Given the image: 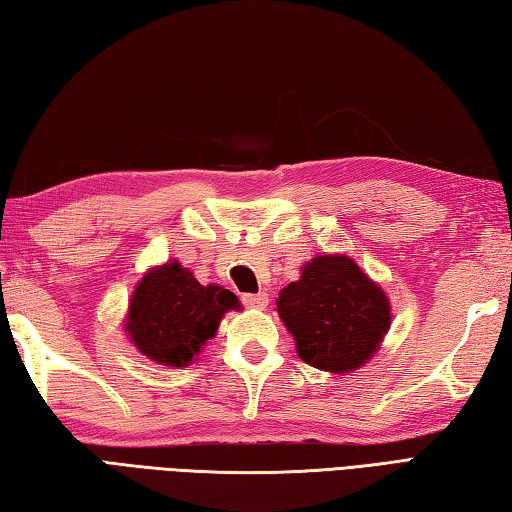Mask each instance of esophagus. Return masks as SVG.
<instances>
[{"instance_id":"esophagus-1","label":"esophagus","mask_w":512,"mask_h":512,"mask_svg":"<svg viewBox=\"0 0 512 512\" xmlns=\"http://www.w3.org/2000/svg\"><path fill=\"white\" fill-rule=\"evenodd\" d=\"M240 301H243L247 307H256V310H263L269 298H267L265 292H258V294H243V296H240Z\"/></svg>"}]
</instances>
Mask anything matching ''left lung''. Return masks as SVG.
<instances>
[{"label":"left lung","instance_id":"obj_1","mask_svg":"<svg viewBox=\"0 0 512 512\" xmlns=\"http://www.w3.org/2000/svg\"><path fill=\"white\" fill-rule=\"evenodd\" d=\"M276 305L298 356L327 372L359 368L390 327L388 298L347 256L314 258Z\"/></svg>","mask_w":512,"mask_h":512}]
</instances>
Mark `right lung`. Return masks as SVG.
I'll return each instance as SVG.
<instances>
[{"mask_svg": "<svg viewBox=\"0 0 512 512\" xmlns=\"http://www.w3.org/2000/svg\"><path fill=\"white\" fill-rule=\"evenodd\" d=\"M236 307L238 298L229 289L202 287L189 269L167 263L136 287L127 332L144 356L182 368L216 334L223 314Z\"/></svg>", "mask_w": 512, "mask_h": 512, "instance_id": "1", "label": "right lung"}]
</instances>
